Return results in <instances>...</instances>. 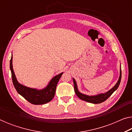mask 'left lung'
<instances>
[{"label": "left lung", "instance_id": "1", "mask_svg": "<svg viewBox=\"0 0 132 132\" xmlns=\"http://www.w3.org/2000/svg\"><path fill=\"white\" fill-rule=\"evenodd\" d=\"M121 77H122V72H121V64H120L119 77L117 82L116 83L115 86L106 93L98 94L94 95H88L80 93L79 91V90H78L76 81V80L74 78H73L75 93L80 99H81V100H83L84 101L90 102V103H92V104H95L101 103V102L106 101V100L108 99V98L110 97L112 94L113 93L117 90V88H118V87H119L120 84V80H121Z\"/></svg>", "mask_w": 132, "mask_h": 132}]
</instances>
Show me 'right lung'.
Returning <instances> with one entry per match:
<instances>
[{
  "label": "right lung",
  "instance_id": "obj_1",
  "mask_svg": "<svg viewBox=\"0 0 132 132\" xmlns=\"http://www.w3.org/2000/svg\"><path fill=\"white\" fill-rule=\"evenodd\" d=\"M13 55L10 61V69L12 73L13 85L17 93L30 103L34 105H43L50 102L54 97L58 81L63 72L53 77L47 86L42 89L30 88L21 84L17 81L13 68Z\"/></svg>",
  "mask_w": 132,
  "mask_h": 132
}]
</instances>
